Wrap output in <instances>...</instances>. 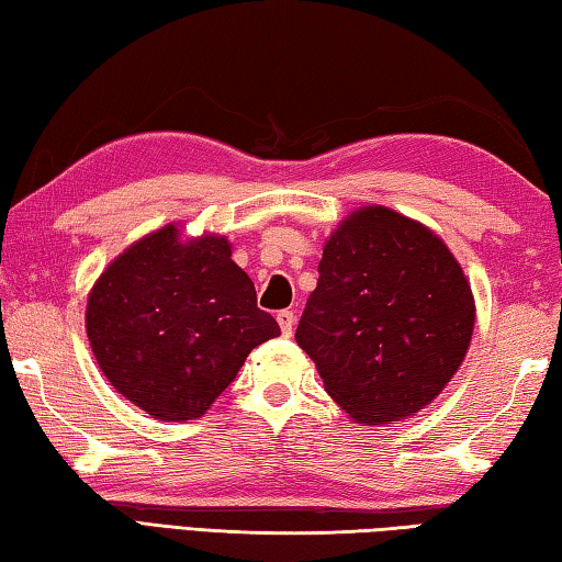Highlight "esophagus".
<instances>
[{"label":"esophagus","mask_w":562,"mask_h":562,"mask_svg":"<svg viewBox=\"0 0 562 562\" xmlns=\"http://www.w3.org/2000/svg\"><path fill=\"white\" fill-rule=\"evenodd\" d=\"M294 322H297V316H294V312L290 310H282L278 314V324H280V331L284 336H292V329H294Z\"/></svg>","instance_id":"1"}]
</instances>
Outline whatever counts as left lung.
<instances>
[{
	"label": "left lung",
	"mask_w": 562,
	"mask_h": 562,
	"mask_svg": "<svg viewBox=\"0 0 562 562\" xmlns=\"http://www.w3.org/2000/svg\"><path fill=\"white\" fill-rule=\"evenodd\" d=\"M474 322L472 288L445 240L373 203L326 238L294 339L334 403L375 427L407 420L445 391Z\"/></svg>",
	"instance_id": "1"
}]
</instances>
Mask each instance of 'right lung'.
<instances>
[{"label": "right lung", "mask_w": 562, "mask_h": 562, "mask_svg": "<svg viewBox=\"0 0 562 562\" xmlns=\"http://www.w3.org/2000/svg\"><path fill=\"white\" fill-rule=\"evenodd\" d=\"M226 236L183 238L167 223L100 272L86 304L90 349L105 379L165 423L201 417L248 353L280 334Z\"/></svg>", "instance_id": "add662e5"}]
</instances>
